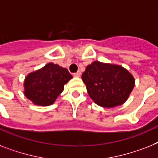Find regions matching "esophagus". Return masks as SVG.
Wrapping results in <instances>:
<instances>
[{
    "mask_svg": "<svg viewBox=\"0 0 158 158\" xmlns=\"http://www.w3.org/2000/svg\"><path fill=\"white\" fill-rule=\"evenodd\" d=\"M73 76L75 77H81V72L78 71V72H77V73H73Z\"/></svg>",
    "mask_w": 158,
    "mask_h": 158,
    "instance_id": "obj_1",
    "label": "esophagus"
}]
</instances>
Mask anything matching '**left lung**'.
I'll return each instance as SVG.
<instances>
[{"label":"left lung","mask_w":158,"mask_h":158,"mask_svg":"<svg viewBox=\"0 0 158 158\" xmlns=\"http://www.w3.org/2000/svg\"><path fill=\"white\" fill-rule=\"evenodd\" d=\"M81 78L91 99L103 108L124 103L135 86V78L127 69L98 60L87 66Z\"/></svg>","instance_id":"1"}]
</instances>
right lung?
Masks as SVG:
<instances>
[{
    "label": "right lung",
    "instance_id": "obj_1",
    "mask_svg": "<svg viewBox=\"0 0 158 158\" xmlns=\"http://www.w3.org/2000/svg\"><path fill=\"white\" fill-rule=\"evenodd\" d=\"M73 78L67 69L48 63L25 77L24 95L32 103L41 106L53 104L63 92L64 85Z\"/></svg>",
    "mask_w": 158,
    "mask_h": 158
}]
</instances>
